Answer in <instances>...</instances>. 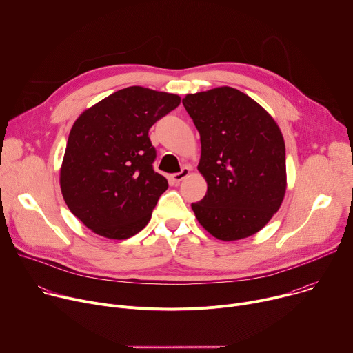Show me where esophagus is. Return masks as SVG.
Segmentation results:
<instances>
[{
  "label": "esophagus",
  "mask_w": 353,
  "mask_h": 353,
  "mask_svg": "<svg viewBox=\"0 0 353 353\" xmlns=\"http://www.w3.org/2000/svg\"><path fill=\"white\" fill-rule=\"evenodd\" d=\"M188 174H190V168H183L181 172H179V173H176V174L172 176V180H173L176 184H179V183H180L181 180H184Z\"/></svg>",
  "instance_id": "1"
}]
</instances>
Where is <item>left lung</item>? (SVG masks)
<instances>
[{"label": "left lung", "instance_id": "obj_1", "mask_svg": "<svg viewBox=\"0 0 353 353\" xmlns=\"http://www.w3.org/2000/svg\"><path fill=\"white\" fill-rule=\"evenodd\" d=\"M183 105L201 139L205 196L191 208L214 237L230 241L261 230L286 191L285 142L275 120L245 93L221 86L187 94Z\"/></svg>", "mask_w": 353, "mask_h": 353}]
</instances>
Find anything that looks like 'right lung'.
I'll return each mask as SVG.
<instances>
[{"instance_id":"1","label":"right lung","mask_w":353,"mask_h":353,"mask_svg":"<svg viewBox=\"0 0 353 353\" xmlns=\"http://www.w3.org/2000/svg\"><path fill=\"white\" fill-rule=\"evenodd\" d=\"M180 96L142 86L112 93L74 123L60 170L70 211L94 233L116 240L141 232L168 180L154 170L148 132Z\"/></svg>"}]
</instances>
